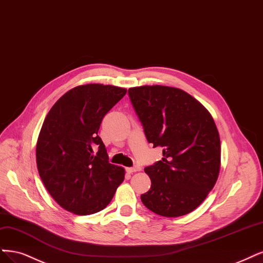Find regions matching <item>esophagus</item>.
Here are the masks:
<instances>
[{"instance_id":"1","label":"esophagus","mask_w":263,"mask_h":263,"mask_svg":"<svg viewBox=\"0 0 263 263\" xmlns=\"http://www.w3.org/2000/svg\"><path fill=\"white\" fill-rule=\"evenodd\" d=\"M141 170V167L140 166H138V165H136V166H133V167H127L126 168V171L128 172V173H135V172H138V171H140Z\"/></svg>"}]
</instances>
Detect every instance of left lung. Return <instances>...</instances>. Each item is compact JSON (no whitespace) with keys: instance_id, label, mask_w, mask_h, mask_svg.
Returning a JSON list of instances; mask_svg holds the SVG:
<instances>
[{"instance_id":"left-lung-1","label":"left lung","mask_w":263,"mask_h":263,"mask_svg":"<svg viewBox=\"0 0 263 263\" xmlns=\"http://www.w3.org/2000/svg\"><path fill=\"white\" fill-rule=\"evenodd\" d=\"M128 96L148 142L163 153L162 160L144 167L151 187L140 196L142 203L168 218L194 211L220 172V136L212 116L177 88L135 87Z\"/></svg>"}]
</instances>
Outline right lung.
I'll return each mask as SVG.
<instances>
[{"mask_svg":"<svg viewBox=\"0 0 263 263\" xmlns=\"http://www.w3.org/2000/svg\"><path fill=\"white\" fill-rule=\"evenodd\" d=\"M126 89L89 84L70 89L52 106L37 142L42 182L62 208L78 215L103 210L124 180L98 136L105 114Z\"/></svg>","mask_w":263,"mask_h":263,"instance_id":"right-lung-1","label":"right lung"}]
</instances>
